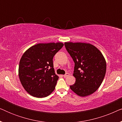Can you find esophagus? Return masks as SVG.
Instances as JSON below:
<instances>
[{
	"label": "esophagus",
	"mask_w": 122,
	"mask_h": 122,
	"mask_svg": "<svg viewBox=\"0 0 122 122\" xmlns=\"http://www.w3.org/2000/svg\"><path fill=\"white\" fill-rule=\"evenodd\" d=\"M69 76V73H66V74H65L63 76H64V78H66V77H67V76Z\"/></svg>",
	"instance_id": "1"
}]
</instances>
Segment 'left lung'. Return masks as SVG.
Segmentation results:
<instances>
[{
	"label": "left lung",
	"mask_w": 122,
	"mask_h": 122,
	"mask_svg": "<svg viewBox=\"0 0 122 122\" xmlns=\"http://www.w3.org/2000/svg\"><path fill=\"white\" fill-rule=\"evenodd\" d=\"M64 46L75 64L76 83L70 88L81 97L92 94L99 88L106 75V61L103 54L89 43L66 42Z\"/></svg>",
	"instance_id": "obj_1"
}]
</instances>
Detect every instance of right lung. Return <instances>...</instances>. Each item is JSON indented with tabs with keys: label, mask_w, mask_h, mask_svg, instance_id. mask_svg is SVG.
Returning a JSON list of instances; mask_svg holds the SVG:
<instances>
[{
	"label": "right lung",
	"mask_w": 122,
	"mask_h": 122,
	"mask_svg": "<svg viewBox=\"0 0 122 122\" xmlns=\"http://www.w3.org/2000/svg\"><path fill=\"white\" fill-rule=\"evenodd\" d=\"M63 46L61 43H39L23 54L19 62V76L31 96L46 97L54 90L59 77L54 72L53 59Z\"/></svg>",
	"instance_id": "right-lung-1"
}]
</instances>
